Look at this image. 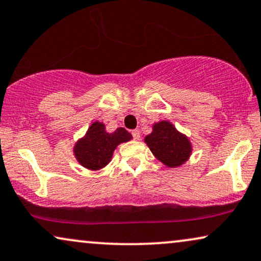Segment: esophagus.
I'll return each mask as SVG.
<instances>
[{
	"instance_id": "34e87169",
	"label": "esophagus",
	"mask_w": 261,
	"mask_h": 261,
	"mask_svg": "<svg viewBox=\"0 0 261 261\" xmlns=\"http://www.w3.org/2000/svg\"><path fill=\"white\" fill-rule=\"evenodd\" d=\"M132 135H133V138L135 139V140H139V139H140V132H139L138 129L132 130Z\"/></svg>"
}]
</instances>
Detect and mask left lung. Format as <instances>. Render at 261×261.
Instances as JSON below:
<instances>
[{"label":"left lung","instance_id":"left-lung-1","mask_svg":"<svg viewBox=\"0 0 261 261\" xmlns=\"http://www.w3.org/2000/svg\"><path fill=\"white\" fill-rule=\"evenodd\" d=\"M152 154L168 168H177L191 157L193 146L187 135L181 133L170 121L152 124V132L144 139Z\"/></svg>","mask_w":261,"mask_h":261}]
</instances>
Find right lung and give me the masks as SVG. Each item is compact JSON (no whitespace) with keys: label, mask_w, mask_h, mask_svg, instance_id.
<instances>
[{"label":"right lung","mask_w":261,"mask_h":261,"mask_svg":"<svg viewBox=\"0 0 261 261\" xmlns=\"http://www.w3.org/2000/svg\"><path fill=\"white\" fill-rule=\"evenodd\" d=\"M132 139V134L122 127L109 133L103 122L93 121L85 135L74 144L73 154L81 167L98 171L110 163L118 145Z\"/></svg>","instance_id":"add662e5"}]
</instances>
